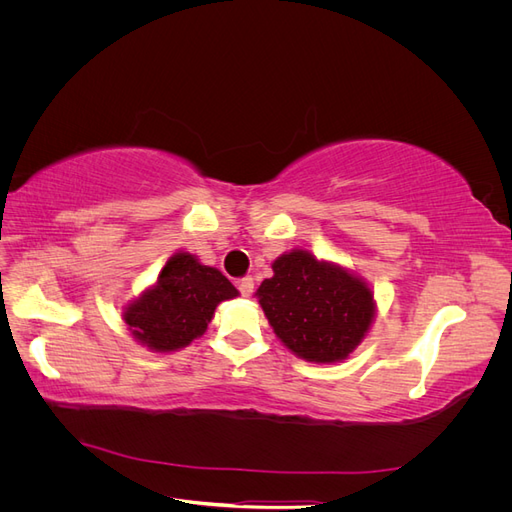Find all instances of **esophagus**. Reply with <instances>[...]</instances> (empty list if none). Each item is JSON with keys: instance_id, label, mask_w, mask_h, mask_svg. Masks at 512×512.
<instances>
[{"instance_id": "1", "label": "esophagus", "mask_w": 512, "mask_h": 512, "mask_svg": "<svg viewBox=\"0 0 512 512\" xmlns=\"http://www.w3.org/2000/svg\"><path fill=\"white\" fill-rule=\"evenodd\" d=\"M239 292L243 294V297H250V294L254 292V277H243V280H239Z\"/></svg>"}]
</instances>
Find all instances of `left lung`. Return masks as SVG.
Wrapping results in <instances>:
<instances>
[{"instance_id":"obj_1","label":"left lung","mask_w":512,"mask_h":512,"mask_svg":"<svg viewBox=\"0 0 512 512\" xmlns=\"http://www.w3.org/2000/svg\"><path fill=\"white\" fill-rule=\"evenodd\" d=\"M256 294L284 346L314 363L346 359L374 318V294L361 280L303 250L277 258Z\"/></svg>"}]
</instances>
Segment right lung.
<instances>
[{"label": "right lung", "mask_w": 512, "mask_h": 512, "mask_svg": "<svg viewBox=\"0 0 512 512\" xmlns=\"http://www.w3.org/2000/svg\"><path fill=\"white\" fill-rule=\"evenodd\" d=\"M237 288L213 267L188 254H175L158 284L126 307L123 320L147 348L170 352L188 346L207 331L218 303L237 297Z\"/></svg>", "instance_id": "add662e5"}]
</instances>
